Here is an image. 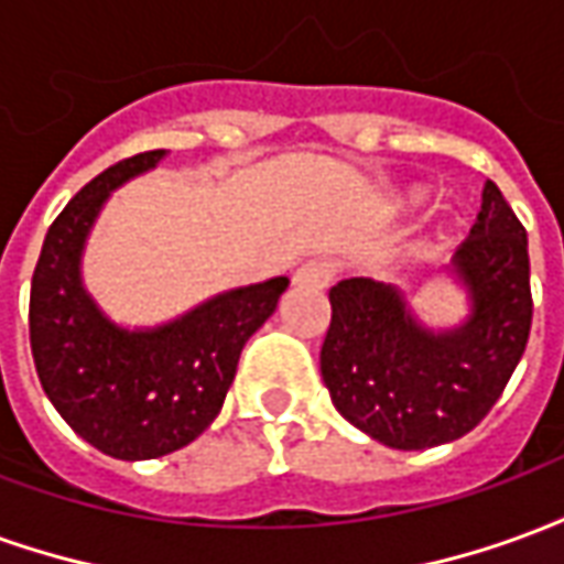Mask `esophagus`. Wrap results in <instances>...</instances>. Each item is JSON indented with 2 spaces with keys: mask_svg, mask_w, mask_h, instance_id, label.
<instances>
[{
  "mask_svg": "<svg viewBox=\"0 0 564 564\" xmlns=\"http://www.w3.org/2000/svg\"><path fill=\"white\" fill-rule=\"evenodd\" d=\"M332 278H335V265L332 262H326V259H311V262H305L302 269L295 271L293 283L295 286H317V290H323V286H329Z\"/></svg>",
  "mask_w": 564,
  "mask_h": 564,
  "instance_id": "obj_1",
  "label": "esophagus"
}]
</instances>
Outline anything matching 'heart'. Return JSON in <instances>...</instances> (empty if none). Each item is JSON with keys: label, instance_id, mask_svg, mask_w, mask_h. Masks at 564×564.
I'll list each match as a JSON object with an SVG mask.
<instances>
[{"label": "heart", "instance_id": "b5f03b06", "mask_svg": "<svg viewBox=\"0 0 564 564\" xmlns=\"http://www.w3.org/2000/svg\"><path fill=\"white\" fill-rule=\"evenodd\" d=\"M423 198H425V189L423 186H416V189H411V193H404L402 205L404 208H416V205H423Z\"/></svg>", "mask_w": 564, "mask_h": 564}]
</instances>
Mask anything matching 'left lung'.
<instances>
[{
	"instance_id": "left-lung-1",
	"label": "left lung",
	"mask_w": 564,
	"mask_h": 564,
	"mask_svg": "<svg viewBox=\"0 0 564 564\" xmlns=\"http://www.w3.org/2000/svg\"><path fill=\"white\" fill-rule=\"evenodd\" d=\"M437 278L459 286L468 314L429 326L399 286L350 278L329 290L319 375L338 414L392 449L468 435L508 387L532 329L529 238L492 181Z\"/></svg>"
}]
</instances>
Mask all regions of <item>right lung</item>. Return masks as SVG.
I'll list each match as a JSON object with an SVG mask.
<instances>
[{
    "label": "right lung",
    "instance_id": "right-lung-1",
    "mask_svg": "<svg viewBox=\"0 0 564 564\" xmlns=\"http://www.w3.org/2000/svg\"><path fill=\"white\" fill-rule=\"evenodd\" d=\"M160 160L165 150H148L93 177L47 229L32 274L30 344L44 395L87 444L123 462L174 453L214 423L247 338L290 286H235L160 326L108 317L84 283L87 238L111 193Z\"/></svg>",
    "mask_w": 564,
    "mask_h": 564
}]
</instances>
